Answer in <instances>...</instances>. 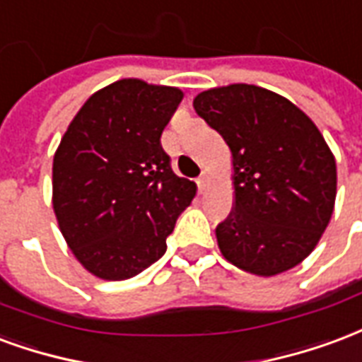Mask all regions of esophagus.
Here are the masks:
<instances>
[{
	"mask_svg": "<svg viewBox=\"0 0 362 362\" xmlns=\"http://www.w3.org/2000/svg\"><path fill=\"white\" fill-rule=\"evenodd\" d=\"M208 183H210V179H208L206 173H202V175H200V177L197 179V185H199V191H200V192H202V191H204V189H206Z\"/></svg>",
	"mask_w": 362,
	"mask_h": 362,
	"instance_id": "esophagus-1",
	"label": "esophagus"
}]
</instances>
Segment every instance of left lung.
Wrapping results in <instances>:
<instances>
[{"label": "left lung", "mask_w": 362, "mask_h": 362, "mask_svg": "<svg viewBox=\"0 0 362 362\" xmlns=\"http://www.w3.org/2000/svg\"><path fill=\"white\" fill-rule=\"evenodd\" d=\"M192 107L231 152L233 210L216 228L223 258L270 278L315 250L334 214L336 158L307 113L255 84L200 92Z\"/></svg>", "instance_id": "1"}]
</instances>
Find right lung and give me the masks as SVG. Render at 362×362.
Masks as SVG:
<instances>
[{
    "label": "right lung",
    "instance_id": "add662e5",
    "mask_svg": "<svg viewBox=\"0 0 362 362\" xmlns=\"http://www.w3.org/2000/svg\"><path fill=\"white\" fill-rule=\"evenodd\" d=\"M181 100L177 86L121 78L94 92L62 136L52 168L55 220L96 278L129 279L162 258L197 194L160 144Z\"/></svg>",
    "mask_w": 362,
    "mask_h": 362
}]
</instances>
